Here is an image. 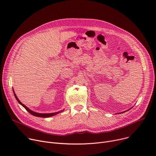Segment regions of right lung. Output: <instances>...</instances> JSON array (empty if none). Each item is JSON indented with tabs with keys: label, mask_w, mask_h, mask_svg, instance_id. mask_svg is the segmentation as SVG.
Segmentation results:
<instances>
[{
	"label": "right lung",
	"mask_w": 156,
	"mask_h": 156,
	"mask_svg": "<svg viewBox=\"0 0 156 156\" xmlns=\"http://www.w3.org/2000/svg\"><path fill=\"white\" fill-rule=\"evenodd\" d=\"M14 93V92H13ZM14 95H15V97H16V100H17V101L28 111L29 112V113H30L31 115H34V116H37V117H40V118H49V117H50V116H55V115H57V114H58V113H60V112H61L62 111H58V112H53V113H47V114H42V113H38V112H34V111H32V110H30V109H29L28 108L27 106H25L23 104H22L20 101V100H19V99L17 98V96H16V94H15V93H14Z\"/></svg>",
	"instance_id": "obj_1"
}]
</instances>
